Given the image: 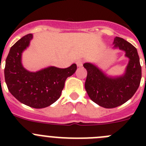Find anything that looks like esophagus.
<instances>
[{"label": "esophagus", "instance_id": "esophagus-1", "mask_svg": "<svg viewBox=\"0 0 146 146\" xmlns=\"http://www.w3.org/2000/svg\"><path fill=\"white\" fill-rule=\"evenodd\" d=\"M76 64H77V67H81L82 66V64H83V62H82V60H79L76 62Z\"/></svg>", "mask_w": 146, "mask_h": 146}]
</instances>
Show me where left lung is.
<instances>
[{
  "mask_svg": "<svg viewBox=\"0 0 146 146\" xmlns=\"http://www.w3.org/2000/svg\"><path fill=\"white\" fill-rule=\"evenodd\" d=\"M113 49L125 52L129 59L123 74L111 76L95 65L86 62L83 66L87 70L85 83L90 99L104 108H114L124 104L133 96L141 80V66L137 50L123 38L115 37Z\"/></svg>",
  "mask_w": 146,
  "mask_h": 146,
  "instance_id": "obj_1",
  "label": "left lung"
}]
</instances>
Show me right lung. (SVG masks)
Returning a JSON list of instances; mask_svg holds the SVG:
<instances>
[{
	"label": "right lung",
	"mask_w": 146,
	"mask_h": 146,
	"mask_svg": "<svg viewBox=\"0 0 146 146\" xmlns=\"http://www.w3.org/2000/svg\"><path fill=\"white\" fill-rule=\"evenodd\" d=\"M33 34L26 35L11 47L6 60L5 81L9 92L18 101L31 108H44L61 95L65 81L77 70L72 64L66 69L48 66L31 72L23 66V52L29 47Z\"/></svg>",
	"instance_id": "1"
}]
</instances>
